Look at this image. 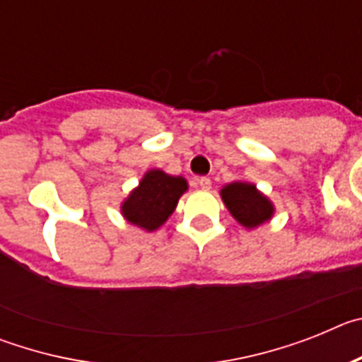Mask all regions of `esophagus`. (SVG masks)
I'll return each instance as SVG.
<instances>
[{
    "label": "esophagus",
    "instance_id": "esophagus-1",
    "mask_svg": "<svg viewBox=\"0 0 362 362\" xmlns=\"http://www.w3.org/2000/svg\"><path fill=\"white\" fill-rule=\"evenodd\" d=\"M197 185H199L201 190H210L212 187V181L209 177H197Z\"/></svg>",
    "mask_w": 362,
    "mask_h": 362
}]
</instances>
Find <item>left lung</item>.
Here are the masks:
<instances>
[{
    "label": "left lung",
    "instance_id": "left-lung-1",
    "mask_svg": "<svg viewBox=\"0 0 362 362\" xmlns=\"http://www.w3.org/2000/svg\"><path fill=\"white\" fill-rule=\"evenodd\" d=\"M221 199L239 225L254 230L270 221L276 206L254 183L233 181L221 188Z\"/></svg>",
    "mask_w": 362,
    "mask_h": 362
}]
</instances>
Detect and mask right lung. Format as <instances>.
<instances>
[{
    "label": "right lung",
    "instance_id": "1",
    "mask_svg": "<svg viewBox=\"0 0 362 362\" xmlns=\"http://www.w3.org/2000/svg\"><path fill=\"white\" fill-rule=\"evenodd\" d=\"M188 190L187 179L161 168L145 172L139 185L121 203V216L145 232L161 228L174 214L179 197Z\"/></svg>",
    "mask_w": 362,
    "mask_h": 362
}]
</instances>
